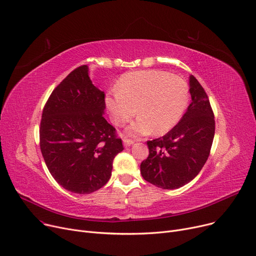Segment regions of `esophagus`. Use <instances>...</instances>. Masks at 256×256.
<instances>
[{
    "instance_id": "esophagus-1",
    "label": "esophagus",
    "mask_w": 256,
    "mask_h": 256,
    "mask_svg": "<svg viewBox=\"0 0 256 256\" xmlns=\"http://www.w3.org/2000/svg\"><path fill=\"white\" fill-rule=\"evenodd\" d=\"M123 142H124V146L125 147H129V146H131L133 144V140H130V138H123Z\"/></svg>"
}]
</instances>
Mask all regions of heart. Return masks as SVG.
I'll use <instances>...</instances> for the list:
<instances>
[{
    "label": "heart",
    "mask_w": 256,
    "mask_h": 256,
    "mask_svg": "<svg viewBox=\"0 0 256 256\" xmlns=\"http://www.w3.org/2000/svg\"><path fill=\"white\" fill-rule=\"evenodd\" d=\"M190 99L188 85L179 76L164 70H136L125 74L109 94L106 107L118 126L133 116L138 120L127 128L131 136L164 134L180 120Z\"/></svg>",
    "instance_id": "heart-1"
}]
</instances>
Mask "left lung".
<instances>
[{
    "label": "left lung",
    "instance_id": "left-lung-1",
    "mask_svg": "<svg viewBox=\"0 0 256 256\" xmlns=\"http://www.w3.org/2000/svg\"><path fill=\"white\" fill-rule=\"evenodd\" d=\"M192 102L179 123L162 138L147 142L149 156L140 164L146 181L164 190L186 186L196 177L210 156L214 116L202 85L190 76Z\"/></svg>",
    "mask_w": 256,
    "mask_h": 256
}]
</instances>
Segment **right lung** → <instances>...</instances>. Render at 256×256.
<instances>
[{"label": "right lung", "instance_id": "right-lung-1", "mask_svg": "<svg viewBox=\"0 0 256 256\" xmlns=\"http://www.w3.org/2000/svg\"><path fill=\"white\" fill-rule=\"evenodd\" d=\"M104 110L105 94L92 84L88 66L70 72L44 105L40 151L66 190L85 194L100 190L112 176L116 155L124 150Z\"/></svg>", "mask_w": 256, "mask_h": 256}]
</instances>
